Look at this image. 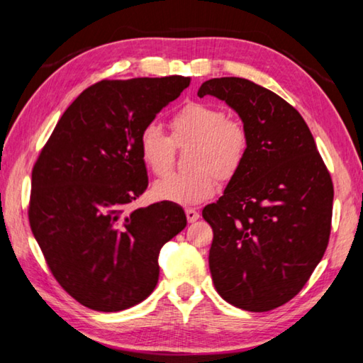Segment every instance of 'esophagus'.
<instances>
[{
	"instance_id": "34e87169",
	"label": "esophagus",
	"mask_w": 363,
	"mask_h": 363,
	"mask_svg": "<svg viewBox=\"0 0 363 363\" xmlns=\"http://www.w3.org/2000/svg\"><path fill=\"white\" fill-rule=\"evenodd\" d=\"M186 216H187L189 223H195V220L200 218V214H199V211L192 210V208H187V210H186Z\"/></svg>"
}]
</instances>
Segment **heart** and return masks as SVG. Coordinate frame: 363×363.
<instances>
[{
	"label": "heart",
	"mask_w": 363,
	"mask_h": 363,
	"mask_svg": "<svg viewBox=\"0 0 363 363\" xmlns=\"http://www.w3.org/2000/svg\"><path fill=\"white\" fill-rule=\"evenodd\" d=\"M173 139L158 125L139 134V153L149 171L164 176L173 167L176 144L195 143L189 173H174L153 187L158 200L192 206L218 192V177L230 179L247 158L248 134L238 121L227 120L223 110L203 102H189L171 118Z\"/></svg>",
	"instance_id": "heart-1"
}]
</instances>
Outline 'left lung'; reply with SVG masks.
I'll return each mask as SVG.
<instances>
[{
  "mask_svg": "<svg viewBox=\"0 0 363 363\" xmlns=\"http://www.w3.org/2000/svg\"><path fill=\"white\" fill-rule=\"evenodd\" d=\"M196 94L224 101L248 134L242 168L201 213L213 227V284L238 309L272 311L323 257L333 182L303 116L280 96L237 77L208 79Z\"/></svg>",
  "mask_w": 363,
  "mask_h": 363,
  "instance_id": "8db88e82",
  "label": "left lung"
}]
</instances>
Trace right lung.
Returning <instances> with one entry per match:
<instances>
[{
	"label": "right lung",
	"mask_w": 363,
	"mask_h": 363,
	"mask_svg": "<svg viewBox=\"0 0 363 363\" xmlns=\"http://www.w3.org/2000/svg\"><path fill=\"white\" fill-rule=\"evenodd\" d=\"M189 84L179 75L102 79L72 102L36 160L30 227L60 286L89 309L143 303L160 250L187 225L169 201L126 208L149 184L140 131Z\"/></svg>",
	"instance_id": "1"
}]
</instances>
